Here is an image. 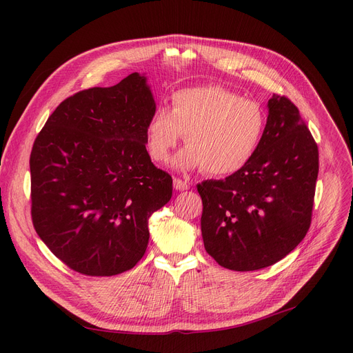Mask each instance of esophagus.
<instances>
[{
	"label": "esophagus",
	"mask_w": 353,
	"mask_h": 353,
	"mask_svg": "<svg viewBox=\"0 0 353 353\" xmlns=\"http://www.w3.org/2000/svg\"><path fill=\"white\" fill-rule=\"evenodd\" d=\"M173 186L176 190H188L189 189V181L181 180L179 177L173 179Z\"/></svg>",
	"instance_id": "obj_1"
}]
</instances>
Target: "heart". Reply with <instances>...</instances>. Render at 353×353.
I'll return each instance as SVG.
<instances>
[{"instance_id":"heart-1","label":"heart","mask_w":353,"mask_h":353,"mask_svg":"<svg viewBox=\"0 0 353 353\" xmlns=\"http://www.w3.org/2000/svg\"><path fill=\"white\" fill-rule=\"evenodd\" d=\"M266 116L254 100L220 85H199L172 96V110L159 107L147 124V148L159 163L169 161L186 136L179 164L201 167L212 176H229L253 159L262 143Z\"/></svg>"}]
</instances>
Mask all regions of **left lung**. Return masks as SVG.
I'll return each mask as SVG.
<instances>
[{"label":"left lung","instance_id":"left-lung-1","mask_svg":"<svg viewBox=\"0 0 353 353\" xmlns=\"http://www.w3.org/2000/svg\"><path fill=\"white\" fill-rule=\"evenodd\" d=\"M253 159L226 179L197 184L206 252L226 269L259 270L306 236L319 172L318 144L298 107L273 94Z\"/></svg>","mask_w":353,"mask_h":353}]
</instances>
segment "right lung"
<instances>
[{
  "mask_svg": "<svg viewBox=\"0 0 353 353\" xmlns=\"http://www.w3.org/2000/svg\"><path fill=\"white\" fill-rule=\"evenodd\" d=\"M154 110L145 77L133 72L65 99L32 144V225L74 272L114 276L145 253L148 217L173 194L172 176L145 150Z\"/></svg>",
  "mask_w": 353,
  "mask_h": 353,
  "instance_id": "obj_1",
  "label": "right lung"
}]
</instances>
